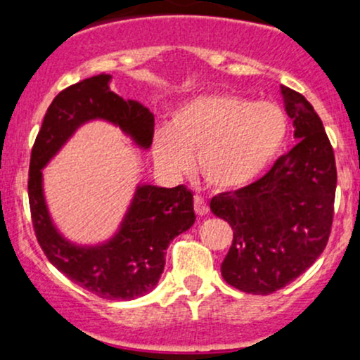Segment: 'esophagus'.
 <instances>
[{
	"label": "esophagus",
	"instance_id": "1",
	"mask_svg": "<svg viewBox=\"0 0 360 360\" xmlns=\"http://www.w3.org/2000/svg\"><path fill=\"white\" fill-rule=\"evenodd\" d=\"M195 212H196V215H200V217L207 215V213L210 212L207 201L201 198V196H195Z\"/></svg>",
	"mask_w": 360,
	"mask_h": 360
}]
</instances>
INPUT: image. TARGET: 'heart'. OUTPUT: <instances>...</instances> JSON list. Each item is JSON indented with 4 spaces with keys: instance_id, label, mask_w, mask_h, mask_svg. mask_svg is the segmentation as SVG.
Masks as SVG:
<instances>
[{
    "instance_id": "b5f03b06",
    "label": "heart",
    "mask_w": 360,
    "mask_h": 360,
    "mask_svg": "<svg viewBox=\"0 0 360 360\" xmlns=\"http://www.w3.org/2000/svg\"><path fill=\"white\" fill-rule=\"evenodd\" d=\"M289 135V120L274 102L236 94L191 98L172 114L171 126L153 135V157L165 174L179 177L193 167L215 191H236L274 164Z\"/></svg>"
}]
</instances>
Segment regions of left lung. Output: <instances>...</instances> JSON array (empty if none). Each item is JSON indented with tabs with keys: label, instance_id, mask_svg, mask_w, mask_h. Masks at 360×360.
I'll return each mask as SVG.
<instances>
[{
	"label": "left lung",
	"instance_id": "obj_1",
	"mask_svg": "<svg viewBox=\"0 0 360 360\" xmlns=\"http://www.w3.org/2000/svg\"><path fill=\"white\" fill-rule=\"evenodd\" d=\"M297 143L262 179L220 193L212 212L234 239L222 262L229 285L266 295L302 275L326 248L333 222L337 167L323 122L299 92L280 86Z\"/></svg>",
	"mask_w": 360,
	"mask_h": 360
}]
</instances>
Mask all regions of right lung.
I'll list each match as a JSON object with an SVG mask.
<instances>
[{
  "label": "right lung",
  "instance_id": "right-lung-1",
  "mask_svg": "<svg viewBox=\"0 0 360 360\" xmlns=\"http://www.w3.org/2000/svg\"><path fill=\"white\" fill-rule=\"evenodd\" d=\"M110 75H97L58 94L47 109L30 155L29 203L35 236L47 259L98 297L129 301L148 294L164 271L165 250L195 224L193 193L186 186L138 184L120 227L97 244H77L59 232L44 195V167L82 126L105 121L138 148L148 150L153 114L110 90Z\"/></svg>",
  "mask_w": 360,
  "mask_h": 360
}]
</instances>
